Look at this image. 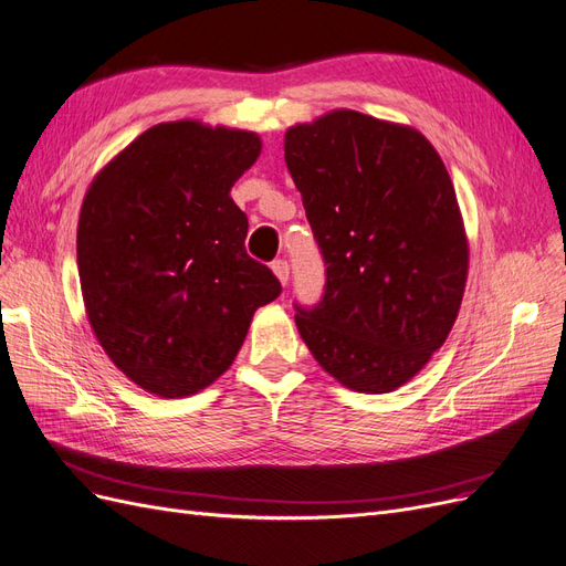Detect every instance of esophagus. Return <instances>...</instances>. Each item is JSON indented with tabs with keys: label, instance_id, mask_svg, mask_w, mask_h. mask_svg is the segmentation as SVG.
I'll use <instances>...</instances> for the list:
<instances>
[{
	"label": "esophagus",
	"instance_id": "34e87169",
	"mask_svg": "<svg viewBox=\"0 0 566 566\" xmlns=\"http://www.w3.org/2000/svg\"><path fill=\"white\" fill-rule=\"evenodd\" d=\"M271 271H274L276 279L281 281V285H287V279H290V264L285 260H276L274 264H271Z\"/></svg>",
	"mask_w": 566,
	"mask_h": 566
}]
</instances>
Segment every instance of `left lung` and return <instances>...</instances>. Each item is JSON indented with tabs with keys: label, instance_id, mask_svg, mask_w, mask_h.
I'll list each match as a JSON object with an SVG mask.
<instances>
[{
	"label": "left lung",
	"instance_id": "left-lung-1",
	"mask_svg": "<svg viewBox=\"0 0 566 566\" xmlns=\"http://www.w3.org/2000/svg\"><path fill=\"white\" fill-rule=\"evenodd\" d=\"M325 264V295L295 323L342 386L382 395L409 382L453 329L469 274L458 195L416 127L334 108L285 132Z\"/></svg>",
	"mask_w": 566,
	"mask_h": 566
}]
</instances>
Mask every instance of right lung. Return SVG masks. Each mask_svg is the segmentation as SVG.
I'll use <instances>...</instances> for the list:
<instances>
[{
	"instance_id": "right-lung-1",
	"label": "right lung",
	"mask_w": 566,
	"mask_h": 566,
	"mask_svg": "<svg viewBox=\"0 0 566 566\" xmlns=\"http://www.w3.org/2000/svg\"><path fill=\"white\" fill-rule=\"evenodd\" d=\"M262 153L255 132L160 123L97 171L78 216L76 260L87 323L132 382L176 399L211 386L253 313L281 295L248 258L232 186Z\"/></svg>"
}]
</instances>
